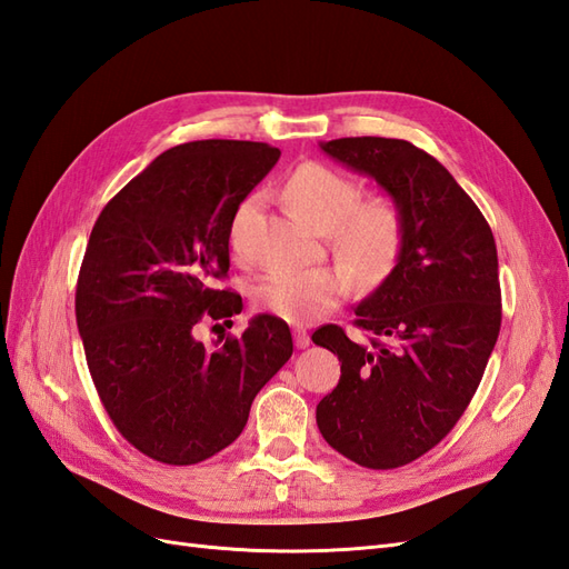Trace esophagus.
Listing matches in <instances>:
<instances>
[{"label": "esophagus", "mask_w": 569, "mask_h": 569, "mask_svg": "<svg viewBox=\"0 0 569 569\" xmlns=\"http://www.w3.org/2000/svg\"><path fill=\"white\" fill-rule=\"evenodd\" d=\"M293 339H296V346L298 348H308L310 346V333L305 329H296L293 331Z\"/></svg>", "instance_id": "1"}]
</instances>
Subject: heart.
<instances>
[{
	"label": "heart",
	"mask_w": 569,
	"mask_h": 569,
	"mask_svg": "<svg viewBox=\"0 0 569 569\" xmlns=\"http://www.w3.org/2000/svg\"><path fill=\"white\" fill-rule=\"evenodd\" d=\"M290 209L315 230L327 232L333 254L362 283H377L395 267L401 250V213L387 199H362L358 182L322 163L300 166L286 184ZM252 211L244 201L230 223V247L242 254V223ZM339 267L271 271L252 290L259 312L305 325L327 315L348 293Z\"/></svg>",
	"instance_id": "1"
}]
</instances>
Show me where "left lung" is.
Here are the masks:
<instances>
[{"label": "left lung", "instance_id": "left-lung-1", "mask_svg": "<svg viewBox=\"0 0 569 569\" xmlns=\"http://www.w3.org/2000/svg\"><path fill=\"white\" fill-rule=\"evenodd\" d=\"M322 151L368 174L401 213L397 267L356 308L353 341L337 325L312 333L341 360L317 403L325 440L368 469L423 457L457 426L486 372L502 322L498 247L449 170L411 141L348 137Z\"/></svg>", "mask_w": 569, "mask_h": 569}]
</instances>
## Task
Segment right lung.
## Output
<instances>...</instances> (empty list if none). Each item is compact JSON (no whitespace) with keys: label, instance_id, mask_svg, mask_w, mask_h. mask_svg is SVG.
<instances>
[{"label":"right lung","instance_id":"add662e5","mask_svg":"<svg viewBox=\"0 0 569 569\" xmlns=\"http://www.w3.org/2000/svg\"><path fill=\"white\" fill-rule=\"evenodd\" d=\"M279 156L261 141L180 143L127 182L91 230L77 283L86 362L114 428L160 463H199L236 442L257 391L293 356L273 315L221 347L194 337L203 319L242 312V298L213 283L230 269L232 218Z\"/></svg>","mask_w":569,"mask_h":569}]
</instances>
